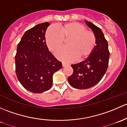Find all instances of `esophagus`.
<instances>
[{
    "mask_svg": "<svg viewBox=\"0 0 127 127\" xmlns=\"http://www.w3.org/2000/svg\"><path fill=\"white\" fill-rule=\"evenodd\" d=\"M67 65H68V64H66V63H64V62H63V63H62V66H67Z\"/></svg>",
    "mask_w": 127,
    "mask_h": 127,
    "instance_id": "1",
    "label": "esophagus"
}]
</instances>
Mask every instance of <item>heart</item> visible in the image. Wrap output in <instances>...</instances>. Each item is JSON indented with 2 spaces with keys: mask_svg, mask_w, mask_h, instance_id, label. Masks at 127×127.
Masks as SVG:
<instances>
[{
  "mask_svg": "<svg viewBox=\"0 0 127 127\" xmlns=\"http://www.w3.org/2000/svg\"><path fill=\"white\" fill-rule=\"evenodd\" d=\"M45 41L49 50L57 53L65 45L68 48L57 54L58 58L65 62H72L76 59L83 61L91 56L96 44L94 32L86 29L83 24L70 22L57 25V31L49 27L45 33Z\"/></svg>",
  "mask_w": 127,
  "mask_h": 127,
  "instance_id": "1",
  "label": "heart"
}]
</instances>
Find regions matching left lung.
<instances>
[{
	"mask_svg": "<svg viewBox=\"0 0 127 127\" xmlns=\"http://www.w3.org/2000/svg\"><path fill=\"white\" fill-rule=\"evenodd\" d=\"M86 24L95 33L96 44L87 59L71 65L73 73L68 81L72 87L78 89L91 88L98 83L106 72L109 59L108 41L101 30L89 21Z\"/></svg>",
	"mask_w": 127,
	"mask_h": 127,
	"instance_id": "obj_1",
	"label": "left lung"
}]
</instances>
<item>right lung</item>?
<instances>
[{
    "label": "right lung",
    "mask_w": 127,
    "mask_h": 127,
    "mask_svg": "<svg viewBox=\"0 0 127 127\" xmlns=\"http://www.w3.org/2000/svg\"><path fill=\"white\" fill-rule=\"evenodd\" d=\"M50 24L43 23L26 31L18 44L15 56L16 73L18 80L27 91L43 93L50 89L53 76L62 67L48 51L45 33Z\"/></svg>",
    "instance_id": "1"
}]
</instances>
